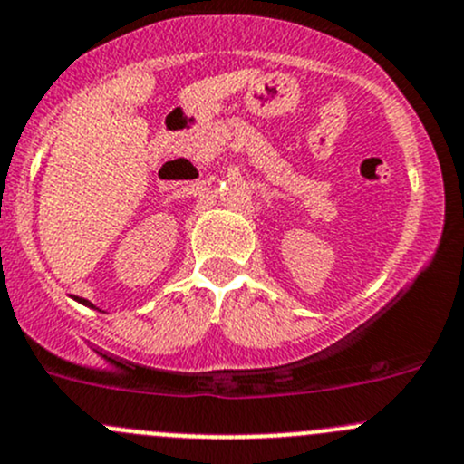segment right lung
Returning <instances> with one entry per match:
<instances>
[{"label": "right lung", "instance_id": "add662e5", "mask_svg": "<svg viewBox=\"0 0 464 464\" xmlns=\"http://www.w3.org/2000/svg\"><path fill=\"white\" fill-rule=\"evenodd\" d=\"M76 301H78V303H82V305H85V307H92V310H96V307H93L92 303H89V301H85V298H76Z\"/></svg>", "mask_w": 464, "mask_h": 464}]
</instances>
